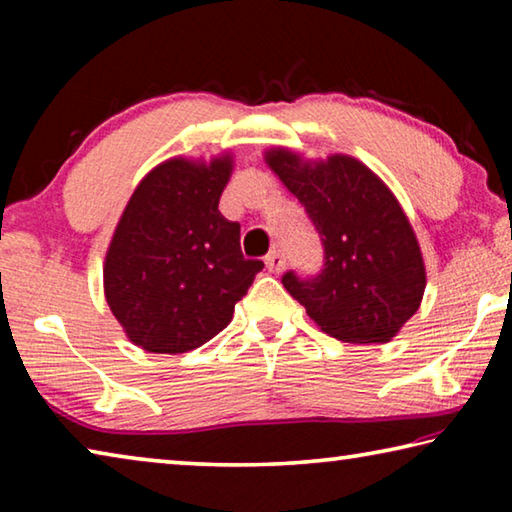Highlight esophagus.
Masks as SVG:
<instances>
[{
  "label": "esophagus",
  "mask_w": 512,
  "mask_h": 512,
  "mask_svg": "<svg viewBox=\"0 0 512 512\" xmlns=\"http://www.w3.org/2000/svg\"><path fill=\"white\" fill-rule=\"evenodd\" d=\"M266 268L271 273H282L284 271V266H287V259H284V255L280 253V250H271V253L266 255Z\"/></svg>",
  "instance_id": "obj_1"
}]
</instances>
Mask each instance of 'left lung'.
Here are the masks:
<instances>
[{
    "label": "left lung",
    "mask_w": 512,
    "mask_h": 512,
    "mask_svg": "<svg viewBox=\"0 0 512 512\" xmlns=\"http://www.w3.org/2000/svg\"><path fill=\"white\" fill-rule=\"evenodd\" d=\"M264 160L305 205L325 248V268L311 280L282 277L307 316L343 343H388L427 287L420 244L400 201L375 171L352 155L305 160L277 146Z\"/></svg>",
    "instance_id": "8db88e82"
}]
</instances>
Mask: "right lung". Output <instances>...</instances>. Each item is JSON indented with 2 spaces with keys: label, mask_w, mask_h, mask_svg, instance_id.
<instances>
[{
  "label": "right lung",
  "mask_w": 512,
  "mask_h": 512,
  "mask_svg": "<svg viewBox=\"0 0 512 512\" xmlns=\"http://www.w3.org/2000/svg\"><path fill=\"white\" fill-rule=\"evenodd\" d=\"M232 169V153L210 162L169 158L146 173L121 212L103 262V293L137 348H201L228 327L264 268L241 255L239 223L219 212Z\"/></svg>",
  "instance_id": "obj_1"
}]
</instances>
